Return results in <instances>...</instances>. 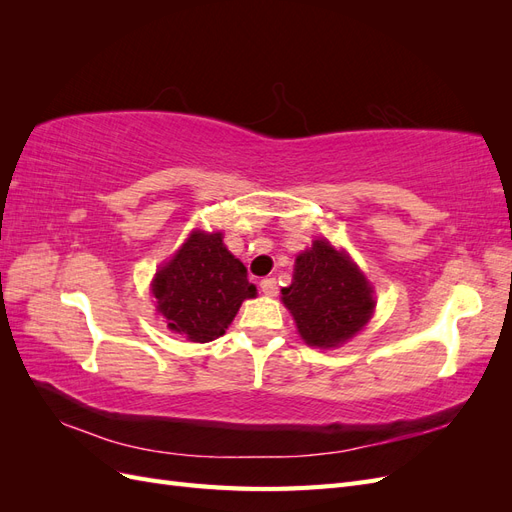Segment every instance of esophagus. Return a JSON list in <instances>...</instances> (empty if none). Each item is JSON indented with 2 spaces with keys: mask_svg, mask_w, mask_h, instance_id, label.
Segmentation results:
<instances>
[{
  "mask_svg": "<svg viewBox=\"0 0 512 512\" xmlns=\"http://www.w3.org/2000/svg\"><path fill=\"white\" fill-rule=\"evenodd\" d=\"M260 290L267 294V297H275L277 294V282H275V277H265V280L260 282Z\"/></svg>",
  "mask_w": 512,
  "mask_h": 512,
  "instance_id": "34e87169",
  "label": "esophagus"
}]
</instances>
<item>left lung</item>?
Wrapping results in <instances>:
<instances>
[{
    "instance_id": "obj_1",
    "label": "left lung",
    "mask_w": 512,
    "mask_h": 512,
    "mask_svg": "<svg viewBox=\"0 0 512 512\" xmlns=\"http://www.w3.org/2000/svg\"><path fill=\"white\" fill-rule=\"evenodd\" d=\"M282 301L307 346L337 348L374 316V288L352 258L329 241L316 239L294 262L292 284Z\"/></svg>"
}]
</instances>
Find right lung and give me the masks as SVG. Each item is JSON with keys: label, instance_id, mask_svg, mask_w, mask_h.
<instances>
[{"label": "right lung", "instance_id": "add662e5", "mask_svg": "<svg viewBox=\"0 0 512 512\" xmlns=\"http://www.w3.org/2000/svg\"><path fill=\"white\" fill-rule=\"evenodd\" d=\"M222 232L194 230L151 282L156 312L168 329L207 344L226 333L245 299L256 297L247 269L232 256Z\"/></svg>", "mask_w": 512, "mask_h": 512}]
</instances>
